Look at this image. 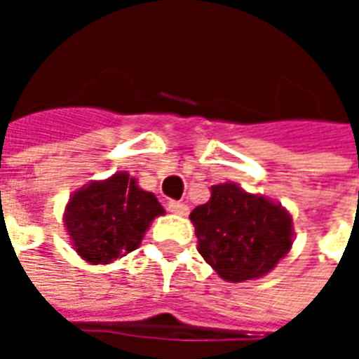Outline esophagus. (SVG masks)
I'll return each mask as SVG.
<instances>
[{
    "instance_id": "esophagus-1",
    "label": "esophagus",
    "mask_w": 359,
    "mask_h": 359,
    "mask_svg": "<svg viewBox=\"0 0 359 359\" xmlns=\"http://www.w3.org/2000/svg\"><path fill=\"white\" fill-rule=\"evenodd\" d=\"M167 210L175 213V215H188V205L182 202H175V200H169L167 202Z\"/></svg>"
}]
</instances>
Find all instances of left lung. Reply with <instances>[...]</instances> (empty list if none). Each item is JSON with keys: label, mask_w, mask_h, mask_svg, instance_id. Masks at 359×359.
Wrapping results in <instances>:
<instances>
[{"label": "left lung", "mask_w": 359, "mask_h": 359, "mask_svg": "<svg viewBox=\"0 0 359 359\" xmlns=\"http://www.w3.org/2000/svg\"><path fill=\"white\" fill-rule=\"evenodd\" d=\"M198 252L229 283L267 275L292 248V217L265 196L234 182L211 187L210 202L190 213Z\"/></svg>", "instance_id": "left-lung-1"}]
</instances>
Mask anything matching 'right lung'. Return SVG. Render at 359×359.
Wrapping results in <instances>:
<instances>
[{
  "label": "right lung",
  "mask_w": 359,
  "mask_h": 359,
  "mask_svg": "<svg viewBox=\"0 0 359 359\" xmlns=\"http://www.w3.org/2000/svg\"><path fill=\"white\" fill-rule=\"evenodd\" d=\"M165 210L128 172H115L76 190L63 223L76 254L88 264H111L140 246L151 221Z\"/></svg>",
  "instance_id": "obj_1"
}]
</instances>
